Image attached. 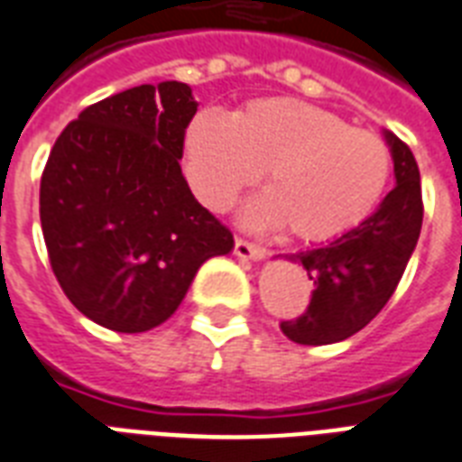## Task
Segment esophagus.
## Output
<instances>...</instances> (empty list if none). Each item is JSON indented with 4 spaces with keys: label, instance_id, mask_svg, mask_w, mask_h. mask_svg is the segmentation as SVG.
<instances>
[{
    "label": "esophagus",
    "instance_id": "1",
    "mask_svg": "<svg viewBox=\"0 0 462 462\" xmlns=\"http://www.w3.org/2000/svg\"><path fill=\"white\" fill-rule=\"evenodd\" d=\"M234 253L241 257V260H253V263H260V260L267 255V250H264L263 245H255V243L241 241V238H236Z\"/></svg>",
    "mask_w": 462,
    "mask_h": 462
}]
</instances>
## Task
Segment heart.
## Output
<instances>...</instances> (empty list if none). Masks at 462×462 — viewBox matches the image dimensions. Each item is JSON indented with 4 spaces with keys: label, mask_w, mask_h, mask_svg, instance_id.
<instances>
[{
    "label": "heart",
    "mask_w": 462,
    "mask_h": 462,
    "mask_svg": "<svg viewBox=\"0 0 462 462\" xmlns=\"http://www.w3.org/2000/svg\"><path fill=\"white\" fill-rule=\"evenodd\" d=\"M185 168L214 212L263 171L267 195L243 214L253 228L287 226L301 241L346 234L376 207L391 152L374 132L296 98H260L231 117L202 113L185 134Z\"/></svg>",
    "instance_id": "obj_1"
}]
</instances>
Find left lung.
<instances>
[{"label": "left lung", "instance_id": "1", "mask_svg": "<svg viewBox=\"0 0 462 462\" xmlns=\"http://www.w3.org/2000/svg\"><path fill=\"white\" fill-rule=\"evenodd\" d=\"M383 139L395 188L376 212L330 243L289 257L303 264L313 282L309 310L280 325L296 345H332L366 328L388 303L417 248L424 217L420 168L393 132L383 130Z\"/></svg>", "mask_w": 462, "mask_h": 462}]
</instances>
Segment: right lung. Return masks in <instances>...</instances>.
<instances>
[{
    "label": "right lung",
    "mask_w": 462,
    "mask_h": 462,
    "mask_svg": "<svg viewBox=\"0 0 462 462\" xmlns=\"http://www.w3.org/2000/svg\"><path fill=\"white\" fill-rule=\"evenodd\" d=\"M198 113L180 81L142 84L88 106L64 127L41 180V224L60 287L116 332L166 323L209 257L234 236L180 171Z\"/></svg>",
    "instance_id": "add662e5"
}]
</instances>
